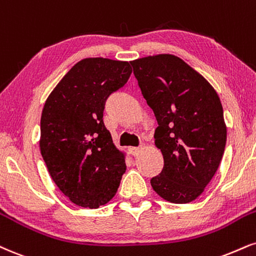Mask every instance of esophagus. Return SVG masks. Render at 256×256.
I'll return each instance as SVG.
<instances>
[{
  "label": "esophagus",
  "mask_w": 256,
  "mask_h": 256,
  "mask_svg": "<svg viewBox=\"0 0 256 256\" xmlns=\"http://www.w3.org/2000/svg\"><path fill=\"white\" fill-rule=\"evenodd\" d=\"M140 150H142V148H134V146L128 148V152H130L132 156H137L138 154L140 152Z\"/></svg>",
  "instance_id": "esophagus-1"
}]
</instances>
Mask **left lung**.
Here are the masks:
<instances>
[{
	"instance_id": "left-lung-1",
	"label": "left lung",
	"mask_w": 256,
	"mask_h": 256,
	"mask_svg": "<svg viewBox=\"0 0 256 256\" xmlns=\"http://www.w3.org/2000/svg\"><path fill=\"white\" fill-rule=\"evenodd\" d=\"M138 86L158 120L155 146L163 155L154 190L167 202L187 204L216 174L226 143V125L217 92L174 54L130 62Z\"/></svg>"
}]
</instances>
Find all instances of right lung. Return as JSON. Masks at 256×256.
Wrapping results in <instances>:
<instances>
[{"mask_svg":"<svg viewBox=\"0 0 256 256\" xmlns=\"http://www.w3.org/2000/svg\"><path fill=\"white\" fill-rule=\"evenodd\" d=\"M128 62L84 58L46 98L40 119V152L52 180L75 205L98 208L116 196L126 170L104 124V102L128 82Z\"/></svg>","mask_w":256,"mask_h":256,"instance_id":"add662e5","label":"right lung"}]
</instances>
